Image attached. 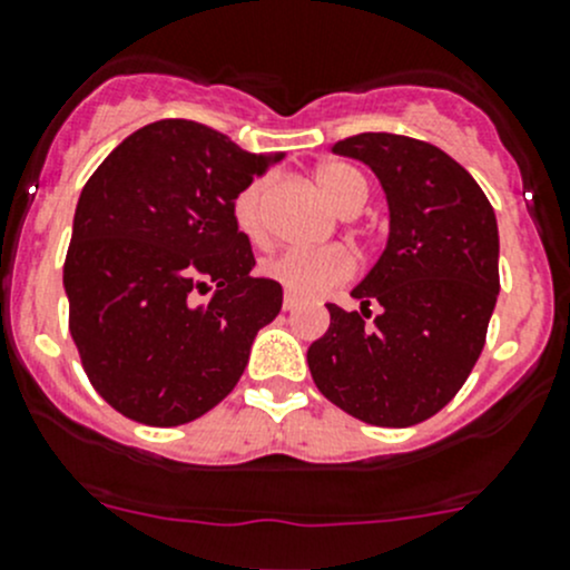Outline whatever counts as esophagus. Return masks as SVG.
<instances>
[{"label":"esophagus","mask_w":570,"mask_h":570,"mask_svg":"<svg viewBox=\"0 0 570 570\" xmlns=\"http://www.w3.org/2000/svg\"><path fill=\"white\" fill-rule=\"evenodd\" d=\"M297 306H301V301L295 295H284V312H295Z\"/></svg>","instance_id":"esophagus-1"}]
</instances>
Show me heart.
Returning a JSON list of instances; mask_svg holds the SVG:
<instances>
[{
	"mask_svg": "<svg viewBox=\"0 0 570 570\" xmlns=\"http://www.w3.org/2000/svg\"><path fill=\"white\" fill-rule=\"evenodd\" d=\"M320 191L325 200L336 208L340 214H356L358 206L367 200V180L356 167L342 161H328L317 167L314 173ZM264 195H267V184L256 180V184L245 186L236 195L234 203V219L236 228L250 239H262L264 236ZM353 256L340 245L325 247H289V250L278 253V256L264 262V275L275 284L284 286L289 295L297 297H317L328 292L331 286L342 284L353 275Z\"/></svg>",
	"mask_w": 570,
	"mask_h": 570,
	"instance_id": "1",
	"label": "heart"
}]
</instances>
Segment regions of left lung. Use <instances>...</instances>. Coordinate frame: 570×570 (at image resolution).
Returning <instances> with one entry per match:
<instances>
[{
	"mask_svg": "<svg viewBox=\"0 0 570 570\" xmlns=\"http://www.w3.org/2000/svg\"><path fill=\"white\" fill-rule=\"evenodd\" d=\"M331 153L379 175L390 239L351 292L362 314L328 303L308 370L331 403L364 423H423L460 392L484 347L501 286L493 206L465 167L420 138L358 132ZM370 302L382 306L373 321Z\"/></svg>",
	"mask_w": 570,
	"mask_h": 570,
	"instance_id": "8db88e82",
	"label": "left lung"
}]
</instances>
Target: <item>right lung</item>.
<instances>
[{"label":"right lung","instance_id":"add662e5","mask_svg":"<svg viewBox=\"0 0 570 570\" xmlns=\"http://www.w3.org/2000/svg\"><path fill=\"white\" fill-rule=\"evenodd\" d=\"M281 156L161 119L127 136L82 186L63 286L94 390L125 417L180 425L242 379L284 289L253 278L234 203Z\"/></svg>","mask_w":570,"mask_h":570}]
</instances>
